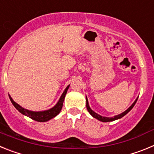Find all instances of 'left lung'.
I'll return each instance as SVG.
<instances>
[{"label":"left lung","mask_w":154,"mask_h":154,"mask_svg":"<svg viewBox=\"0 0 154 154\" xmlns=\"http://www.w3.org/2000/svg\"><path fill=\"white\" fill-rule=\"evenodd\" d=\"M137 99H138V98L136 99L135 102H134V103H133V104H132L131 106H130L129 107V108H128L126 111H125V112H122V113L119 114V115L115 116L114 117H104V116H102L99 115V114H97L96 112H94V111H92L89 106V103H88V99H87V97H86V108H87V110H88V112H89L94 118H96V119H99V121H102V122H111V121H114V120H116V119H120V118H122L123 116H124L126 114H127L128 112H130V110L133 109V107L135 106L136 103H137Z\"/></svg>","instance_id":"obj_1"}]
</instances>
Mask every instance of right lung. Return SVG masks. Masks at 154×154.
Wrapping results in <instances>:
<instances>
[{"mask_svg":"<svg viewBox=\"0 0 154 154\" xmlns=\"http://www.w3.org/2000/svg\"><path fill=\"white\" fill-rule=\"evenodd\" d=\"M69 88V85L66 87V89H65V91L63 92L62 95L61 96L60 99L58 100V102L57 103V104L55 105V106L52 107L50 109L45 110V111H40V112H34V111H30V110L26 109L21 107L20 105H18L17 103H16L14 101L12 98L11 96H9L11 99V102L12 103V104L14 105V106L15 107L19 112L22 113L23 115L28 116L31 119H34L35 121H38V122H47V121L50 120L52 118L55 117L57 115H58L59 112H61L62 110V106H63V102L64 99H65V95L67 93V91Z\"/></svg>","mask_w":154,"mask_h":154,"instance_id":"obj_1","label":"right lung"}]
</instances>
